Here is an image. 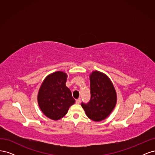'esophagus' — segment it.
Returning a JSON list of instances; mask_svg holds the SVG:
<instances>
[{
  "label": "esophagus",
  "mask_w": 155,
  "mask_h": 155,
  "mask_svg": "<svg viewBox=\"0 0 155 155\" xmlns=\"http://www.w3.org/2000/svg\"><path fill=\"white\" fill-rule=\"evenodd\" d=\"M80 102H81V99H80V98H79V99L76 100V104H80Z\"/></svg>",
  "instance_id": "1"
}]
</instances>
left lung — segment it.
Listing matches in <instances>:
<instances>
[{
	"label": "left lung",
	"instance_id": "8db88e82",
	"mask_svg": "<svg viewBox=\"0 0 155 155\" xmlns=\"http://www.w3.org/2000/svg\"><path fill=\"white\" fill-rule=\"evenodd\" d=\"M91 100L81 107L88 118L94 121L104 120L116 105V92L110 78L101 72L92 71L90 74Z\"/></svg>",
	"mask_w": 155,
	"mask_h": 155
}]
</instances>
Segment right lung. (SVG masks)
Masks as SVG:
<instances>
[{"mask_svg":"<svg viewBox=\"0 0 155 155\" xmlns=\"http://www.w3.org/2000/svg\"><path fill=\"white\" fill-rule=\"evenodd\" d=\"M67 74L62 71L51 73L45 78L39 88L37 102L41 110L48 118L59 120L67 114L75 100L66 86Z\"/></svg>","mask_w":155,"mask_h":155,"instance_id":"add662e5","label":"right lung"}]
</instances>
